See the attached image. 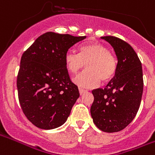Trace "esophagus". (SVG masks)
Returning a JSON list of instances; mask_svg holds the SVG:
<instances>
[{"mask_svg": "<svg viewBox=\"0 0 155 155\" xmlns=\"http://www.w3.org/2000/svg\"><path fill=\"white\" fill-rule=\"evenodd\" d=\"M79 92H80V95H82V94H84V93H86L87 91L84 90V89H83V88H79Z\"/></svg>", "mask_w": 155, "mask_h": 155, "instance_id": "1", "label": "esophagus"}]
</instances>
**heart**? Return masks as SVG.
Segmentation results:
<instances>
[{
  "label": "heart",
  "instance_id": "1",
  "mask_svg": "<svg viewBox=\"0 0 155 155\" xmlns=\"http://www.w3.org/2000/svg\"><path fill=\"white\" fill-rule=\"evenodd\" d=\"M64 60L66 67L71 73H76L86 64L85 71L73 79V82L82 88H95L101 80L107 82L116 71L115 58L106 46L98 42L80 46L79 54L72 50L67 51Z\"/></svg>",
  "mask_w": 155,
  "mask_h": 155
}]
</instances>
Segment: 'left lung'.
Segmentation results:
<instances>
[{
	"instance_id": "8db88e82",
	"label": "left lung",
	"mask_w": 155,
	"mask_h": 155,
	"mask_svg": "<svg viewBox=\"0 0 155 155\" xmlns=\"http://www.w3.org/2000/svg\"><path fill=\"white\" fill-rule=\"evenodd\" d=\"M112 46L117 58L114 78L104 88L92 91L90 108L93 123L106 133L127 127L137 113L143 93L141 62L129 44L114 36H102Z\"/></svg>"
}]
</instances>
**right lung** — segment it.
Returning <instances> with one entry per match:
<instances>
[{
  "mask_svg": "<svg viewBox=\"0 0 155 155\" xmlns=\"http://www.w3.org/2000/svg\"><path fill=\"white\" fill-rule=\"evenodd\" d=\"M86 36L46 32L26 50L17 78L18 100L28 120L41 129L62 126L80 97L70 80L64 57Z\"/></svg>",
  "mask_w": 155,
  "mask_h": 155,
  "instance_id": "1",
  "label": "right lung"
}]
</instances>
